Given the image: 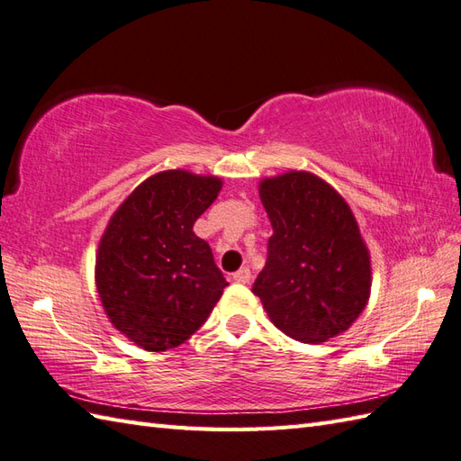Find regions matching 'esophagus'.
Segmentation results:
<instances>
[{"label": "esophagus", "mask_w": 461, "mask_h": 461, "mask_svg": "<svg viewBox=\"0 0 461 461\" xmlns=\"http://www.w3.org/2000/svg\"><path fill=\"white\" fill-rule=\"evenodd\" d=\"M232 280H234V283L247 285L249 280H250V270H249V267H242V268H239L237 272H234V275H232Z\"/></svg>", "instance_id": "esophagus-1"}]
</instances>
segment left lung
<instances>
[{"instance_id":"obj_1","label":"left lung","mask_w":461,"mask_h":461,"mask_svg":"<svg viewBox=\"0 0 461 461\" xmlns=\"http://www.w3.org/2000/svg\"><path fill=\"white\" fill-rule=\"evenodd\" d=\"M258 194L272 237L252 293L272 324L304 344L346 332L372 288L370 250L348 203L308 171L262 178Z\"/></svg>"}]
</instances>
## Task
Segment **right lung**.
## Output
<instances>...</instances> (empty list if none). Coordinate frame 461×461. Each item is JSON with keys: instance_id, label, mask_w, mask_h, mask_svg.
Wrapping results in <instances>:
<instances>
[{"instance_id": "right-lung-1", "label": "right lung", "mask_w": 461, "mask_h": 461, "mask_svg": "<svg viewBox=\"0 0 461 461\" xmlns=\"http://www.w3.org/2000/svg\"><path fill=\"white\" fill-rule=\"evenodd\" d=\"M221 189L219 176L171 168L140 183L109 219L95 257L97 293L109 322L143 350L183 344L229 285L193 232Z\"/></svg>"}]
</instances>
